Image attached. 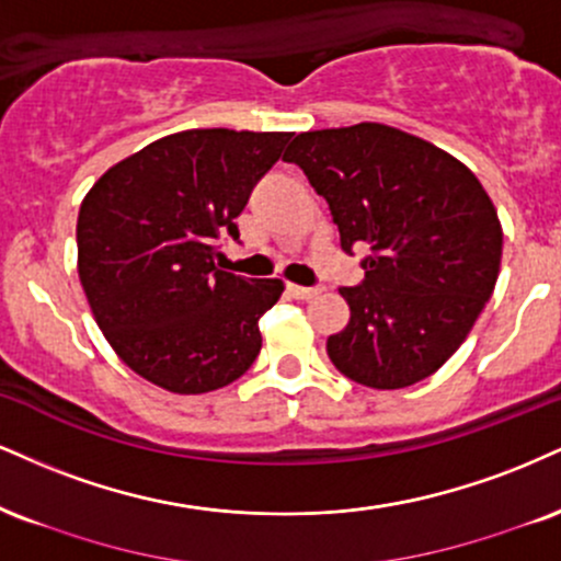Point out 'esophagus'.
I'll return each mask as SVG.
<instances>
[{"mask_svg":"<svg viewBox=\"0 0 561 561\" xmlns=\"http://www.w3.org/2000/svg\"><path fill=\"white\" fill-rule=\"evenodd\" d=\"M287 293L298 300H310L321 293V287H300V285H287Z\"/></svg>","mask_w":561,"mask_h":561,"instance_id":"esophagus-1","label":"esophagus"}]
</instances>
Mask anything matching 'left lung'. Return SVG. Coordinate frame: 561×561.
I'll list each match as a JSON object with an SVG mask.
<instances>
[{
    "mask_svg": "<svg viewBox=\"0 0 561 561\" xmlns=\"http://www.w3.org/2000/svg\"><path fill=\"white\" fill-rule=\"evenodd\" d=\"M285 161L323 195L342 251L368 245L366 279L340 287L350 321L327 340L340 374L404 389L455 355L491 298L502 225L462 161L379 123L300 133Z\"/></svg>",
    "mask_w": 561,
    "mask_h": 561,
    "instance_id": "8db88e82",
    "label": "left lung"
}]
</instances>
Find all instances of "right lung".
Here are the masks:
<instances>
[{"label":"right lung","instance_id":"1","mask_svg":"<svg viewBox=\"0 0 561 561\" xmlns=\"http://www.w3.org/2000/svg\"><path fill=\"white\" fill-rule=\"evenodd\" d=\"M293 133L182 130L114 164L78 214V274L125 366L174 394L227 387L261 353L282 279L216 266L221 238Z\"/></svg>","mask_w":561,"mask_h":561}]
</instances>
